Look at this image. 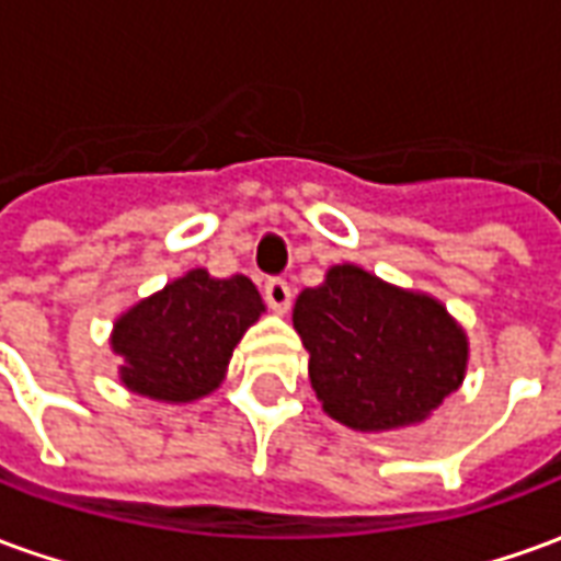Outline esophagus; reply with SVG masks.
<instances>
[{"instance_id":"1","label":"esophagus","mask_w":561,"mask_h":561,"mask_svg":"<svg viewBox=\"0 0 561 561\" xmlns=\"http://www.w3.org/2000/svg\"><path fill=\"white\" fill-rule=\"evenodd\" d=\"M264 300L273 312H279L285 316L288 309H291V288H288V282L285 279H270L264 285Z\"/></svg>"}]
</instances>
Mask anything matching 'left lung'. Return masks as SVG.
Returning <instances> with one entry per match:
<instances>
[{
	"label": "left lung",
	"mask_w": 561,
	"mask_h": 561,
	"mask_svg": "<svg viewBox=\"0 0 561 561\" xmlns=\"http://www.w3.org/2000/svg\"><path fill=\"white\" fill-rule=\"evenodd\" d=\"M321 409L357 433L417 426L469 369V336L433 294L333 264L294 304Z\"/></svg>",
	"instance_id": "obj_1"
}]
</instances>
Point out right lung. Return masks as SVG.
I'll return each mask as SVG.
<instances>
[{
	"mask_svg": "<svg viewBox=\"0 0 561 561\" xmlns=\"http://www.w3.org/2000/svg\"><path fill=\"white\" fill-rule=\"evenodd\" d=\"M264 309L252 279L188 270L114 321L111 352L123 360L119 385L173 405L204 400L225 381L237 342Z\"/></svg>",
	"mask_w": 561,
	"mask_h": 561,
	"instance_id": "right-lung-1",
	"label": "right lung"
}]
</instances>
